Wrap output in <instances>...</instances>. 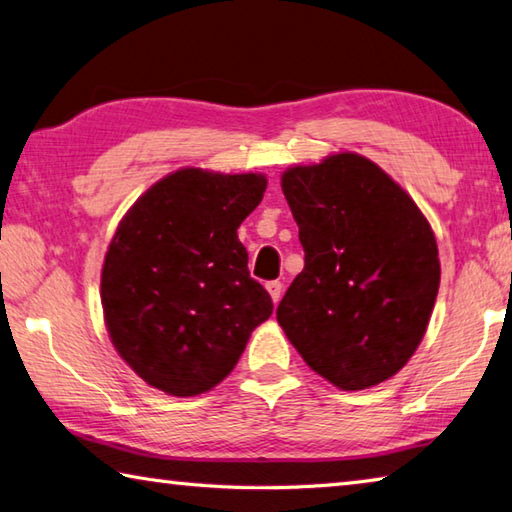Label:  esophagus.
<instances>
[{
  "mask_svg": "<svg viewBox=\"0 0 512 512\" xmlns=\"http://www.w3.org/2000/svg\"><path fill=\"white\" fill-rule=\"evenodd\" d=\"M265 288H267V292H270V297H272L274 303L281 301V294H283V283H281V281L265 283Z\"/></svg>",
  "mask_w": 512,
  "mask_h": 512,
  "instance_id": "1",
  "label": "esophagus"
}]
</instances>
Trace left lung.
<instances>
[{
	"label": "left lung",
	"mask_w": 512,
	"mask_h": 512,
	"mask_svg": "<svg viewBox=\"0 0 512 512\" xmlns=\"http://www.w3.org/2000/svg\"><path fill=\"white\" fill-rule=\"evenodd\" d=\"M306 267L276 319L312 371L342 391L391 380L425 337L441 263L432 224L375 161L333 152L283 170Z\"/></svg>",
	"instance_id": "obj_1"
}]
</instances>
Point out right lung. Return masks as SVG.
Wrapping results in <instances>:
<instances>
[{
    "mask_svg": "<svg viewBox=\"0 0 512 512\" xmlns=\"http://www.w3.org/2000/svg\"><path fill=\"white\" fill-rule=\"evenodd\" d=\"M263 173L184 166L152 184L107 245V335L139 378L168 396L211 391L238 364L272 299L247 270L242 220L263 200Z\"/></svg>",
    "mask_w": 512,
    "mask_h": 512,
    "instance_id": "obj_1",
    "label": "right lung"
}]
</instances>
